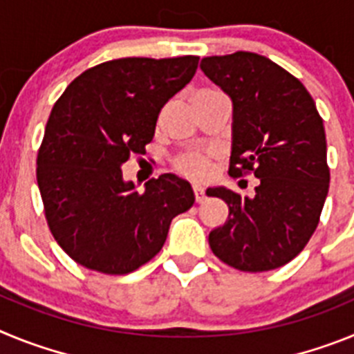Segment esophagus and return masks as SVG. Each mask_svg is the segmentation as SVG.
Instances as JSON below:
<instances>
[{
  "label": "esophagus",
  "mask_w": 354,
  "mask_h": 354,
  "mask_svg": "<svg viewBox=\"0 0 354 354\" xmlns=\"http://www.w3.org/2000/svg\"><path fill=\"white\" fill-rule=\"evenodd\" d=\"M193 193H195V200L196 202H204V198H205V192H204V187L202 186H198V184H195V186H193Z\"/></svg>",
  "instance_id": "1"
}]
</instances>
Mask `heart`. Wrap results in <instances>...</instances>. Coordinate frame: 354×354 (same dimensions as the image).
I'll use <instances>...</instances> for the list:
<instances>
[{
	"mask_svg": "<svg viewBox=\"0 0 354 354\" xmlns=\"http://www.w3.org/2000/svg\"><path fill=\"white\" fill-rule=\"evenodd\" d=\"M175 170L189 179H204L211 170V158L204 152H187L175 159Z\"/></svg>",
	"mask_w": 354,
	"mask_h": 354,
	"instance_id": "1",
	"label": "heart"
}]
</instances>
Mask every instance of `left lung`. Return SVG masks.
Masks as SVG:
<instances>
[{"label":"left lung","mask_w":354,"mask_h":354,"mask_svg":"<svg viewBox=\"0 0 354 354\" xmlns=\"http://www.w3.org/2000/svg\"><path fill=\"white\" fill-rule=\"evenodd\" d=\"M200 68L232 101L228 174H253V196L209 187L228 220L209 234L216 257L239 271L277 270L306 246L330 184L326 134L301 81L257 53L202 58Z\"/></svg>","instance_id":"8db88e82"}]
</instances>
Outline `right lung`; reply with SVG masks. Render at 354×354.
I'll return each mask as SVG.
<instances>
[{"label":"right lung","instance_id":"add662e5","mask_svg":"<svg viewBox=\"0 0 354 354\" xmlns=\"http://www.w3.org/2000/svg\"><path fill=\"white\" fill-rule=\"evenodd\" d=\"M198 56L120 58L72 81L53 106L37 156L49 230L77 264L127 274L162 248L171 220L195 202L174 174L138 193L120 167L145 154L161 108L195 76Z\"/></svg>","mask_w":354,"mask_h":354}]
</instances>
